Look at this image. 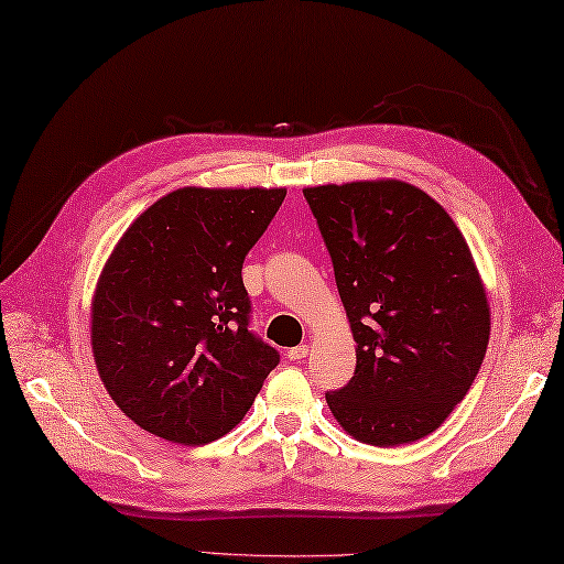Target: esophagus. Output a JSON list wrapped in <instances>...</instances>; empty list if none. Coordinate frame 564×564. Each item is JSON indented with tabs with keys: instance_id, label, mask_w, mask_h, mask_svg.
<instances>
[{
	"instance_id": "obj_1",
	"label": "esophagus",
	"mask_w": 564,
	"mask_h": 564,
	"mask_svg": "<svg viewBox=\"0 0 564 564\" xmlns=\"http://www.w3.org/2000/svg\"><path fill=\"white\" fill-rule=\"evenodd\" d=\"M307 354H310V346L301 344V346H293V349H289L285 358H291V361H301V358H305Z\"/></svg>"
}]
</instances>
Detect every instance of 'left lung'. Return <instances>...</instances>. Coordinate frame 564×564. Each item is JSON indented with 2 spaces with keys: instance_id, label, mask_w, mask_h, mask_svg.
I'll return each instance as SVG.
<instances>
[{
  "instance_id": "left-lung-1",
  "label": "left lung",
  "mask_w": 564,
  "mask_h": 564,
  "mask_svg": "<svg viewBox=\"0 0 564 564\" xmlns=\"http://www.w3.org/2000/svg\"><path fill=\"white\" fill-rule=\"evenodd\" d=\"M303 194L356 341L354 378L325 392L334 419L370 446L429 436L470 390L489 341L470 247L412 184L380 178Z\"/></svg>"
}]
</instances>
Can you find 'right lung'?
I'll return each instance as SVG.
<instances>
[{"label":"right lung","instance_id":"obj_1","mask_svg":"<svg viewBox=\"0 0 564 564\" xmlns=\"http://www.w3.org/2000/svg\"><path fill=\"white\" fill-rule=\"evenodd\" d=\"M285 188H176L111 251L91 301V349L126 416L182 446L225 436L279 351L249 329V249Z\"/></svg>","mask_w":564,"mask_h":564}]
</instances>
